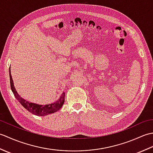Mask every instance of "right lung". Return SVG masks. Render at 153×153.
Instances as JSON below:
<instances>
[{"label": "right lung", "instance_id": "right-lung-1", "mask_svg": "<svg viewBox=\"0 0 153 153\" xmlns=\"http://www.w3.org/2000/svg\"><path fill=\"white\" fill-rule=\"evenodd\" d=\"M10 74V87L12 89V91L14 93L15 97L18 101L20 102L21 105L24 107V108L27 110L29 112L35 114L36 116H45L48 115L49 114H52L54 112H56L58 111L62 106L64 102V99H65V94L63 93L60 96V98L58 99L57 101L54 102V103H52L51 105H37L33 102H30L25 100L19 96V94L16 91V90L14 85V83H13L12 77L10 73V69L9 70Z\"/></svg>", "mask_w": 153, "mask_h": 153}]
</instances>
